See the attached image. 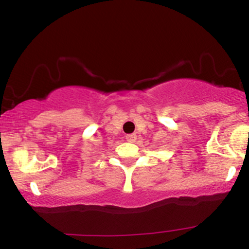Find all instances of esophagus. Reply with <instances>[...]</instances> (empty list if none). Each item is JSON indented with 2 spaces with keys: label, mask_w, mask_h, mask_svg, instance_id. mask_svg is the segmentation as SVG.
I'll return each instance as SVG.
<instances>
[{
  "label": "esophagus",
  "mask_w": 249,
  "mask_h": 249,
  "mask_svg": "<svg viewBox=\"0 0 249 249\" xmlns=\"http://www.w3.org/2000/svg\"><path fill=\"white\" fill-rule=\"evenodd\" d=\"M137 139V136H136V133H131V134H126V141L127 142H134Z\"/></svg>",
  "instance_id": "34e87169"
}]
</instances>
